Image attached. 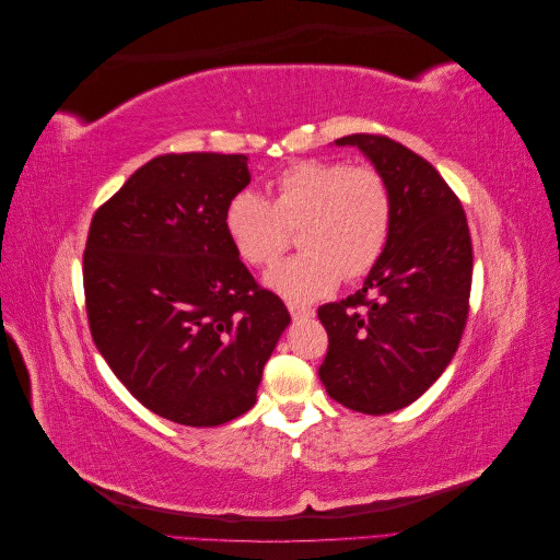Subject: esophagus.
Wrapping results in <instances>:
<instances>
[{
    "instance_id": "34e87169",
    "label": "esophagus",
    "mask_w": 560,
    "mask_h": 560,
    "mask_svg": "<svg viewBox=\"0 0 560 560\" xmlns=\"http://www.w3.org/2000/svg\"><path fill=\"white\" fill-rule=\"evenodd\" d=\"M287 308H290V315H292L294 322L315 317V308H311V306H299V303H290V306H287Z\"/></svg>"
}]
</instances>
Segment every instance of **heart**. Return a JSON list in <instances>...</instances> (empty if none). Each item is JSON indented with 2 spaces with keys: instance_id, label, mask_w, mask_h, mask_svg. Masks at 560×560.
<instances>
[{
  "instance_id": "obj_1",
  "label": "heart",
  "mask_w": 560,
  "mask_h": 560,
  "mask_svg": "<svg viewBox=\"0 0 560 560\" xmlns=\"http://www.w3.org/2000/svg\"><path fill=\"white\" fill-rule=\"evenodd\" d=\"M224 229L254 268L273 266L296 229L303 252L270 270L266 287L290 301H315L341 278L358 280L376 266L393 229V196L374 167L301 161L276 179L270 202L254 191L235 194Z\"/></svg>"
}]
</instances>
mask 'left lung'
<instances>
[{"label": "left lung", "mask_w": 560, "mask_h": 560, "mask_svg": "<svg viewBox=\"0 0 560 560\" xmlns=\"http://www.w3.org/2000/svg\"><path fill=\"white\" fill-rule=\"evenodd\" d=\"M387 182L393 229L362 290L327 303L319 381L346 409L383 416L416 401L460 346L471 290V238L460 200L434 167L381 135H348Z\"/></svg>", "instance_id": "left-lung-1"}]
</instances>
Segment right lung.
I'll use <instances>...</instances> for the list:
<instances>
[{"instance_id":"obj_1","label":"right lung","mask_w":560,"mask_h":560,"mask_svg":"<svg viewBox=\"0 0 560 560\" xmlns=\"http://www.w3.org/2000/svg\"><path fill=\"white\" fill-rule=\"evenodd\" d=\"M247 184L243 154H165L91 222L83 290L93 341L130 395L177 425L247 413L292 319L224 229L229 200Z\"/></svg>"}]
</instances>
